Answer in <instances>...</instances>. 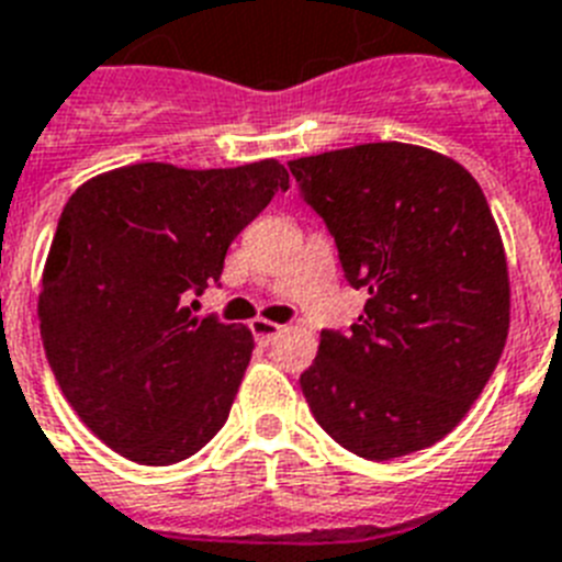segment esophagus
Segmentation results:
<instances>
[{
  "instance_id": "1",
  "label": "esophagus",
  "mask_w": 562,
  "mask_h": 562,
  "mask_svg": "<svg viewBox=\"0 0 562 562\" xmlns=\"http://www.w3.org/2000/svg\"><path fill=\"white\" fill-rule=\"evenodd\" d=\"M249 329H252L256 340L258 344H263V347H267V344H272L278 335L284 333V327H281V324H272V321H267V318H252L249 321Z\"/></svg>"
}]
</instances>
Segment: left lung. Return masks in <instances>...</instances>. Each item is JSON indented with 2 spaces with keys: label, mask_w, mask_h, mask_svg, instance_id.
Returning <instances> with one entry per match:
<instances>
[{
  "label": "left lung",
  "mask_w": 562,
  "mask_h": 562,
  "mask_svg": "<svg viewBox=\"0 0 562 562\" xmlns=\"http://www.w3.org/2000/svg\"><path fill=\"white\" fill-rule=\"evenodd\" d=\"M338 244L363 315L324 329L301 375L329 438L392 460L446 438L477 401L509 335V267L481 184L454 158L404 142L292 158Z\"/></svg>",
  "instance_id": "1"
}]
</instances>
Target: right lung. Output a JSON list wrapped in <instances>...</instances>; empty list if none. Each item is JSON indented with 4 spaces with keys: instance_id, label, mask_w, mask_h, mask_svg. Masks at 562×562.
Wrapping results in <instances>:
<instances>
[{
    "instance_id": "obj_1",
    "label": "right lung",
    "mask_w": 562,
    "mask_h": 562,
    "mask_svg": "<svg viewBox=\"0 0 562 562\" xmlns=\"http://www.w3.org/2000/svg\"><path fill=\"white\" fill-rule=\"evenodd\" d=\"M278 190L290 172L276 158L142 161L67 199L42 270V344L67 404L122 458L170 467L227 420L256 340L187 299L218 281L233 238Z\"/></svg>"
}]
</instances>
